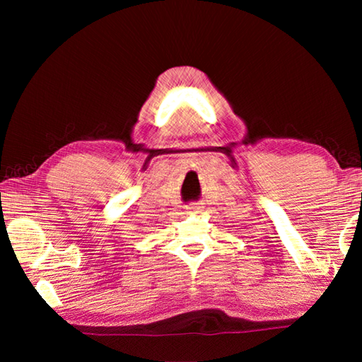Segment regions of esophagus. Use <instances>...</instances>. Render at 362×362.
Here are the masks:
<instances>
[{
	"mask_svg": "<svg viewBox=\"0 0 362 362\" xmlns=\"http://www.w3.org/2000/svg\"><path fill=\"white\" fill-rule=\"evenodd\" d=\"M187 209L189 214H198V212H201V209H203V206H201L199 203H193V204H188Z\"/></svg>",
	"mask_w": 362,
	"mask_h": 362,
	"instance_id": "1",
	"label": "esophagus"
}]
</instances>
